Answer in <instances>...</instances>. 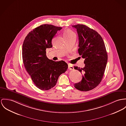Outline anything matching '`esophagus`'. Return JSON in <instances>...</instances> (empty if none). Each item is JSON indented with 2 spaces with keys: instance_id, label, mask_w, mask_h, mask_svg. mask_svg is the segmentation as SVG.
<instances>
[{
  "instance_id": "34e87169",
  "label": "esophagus",
  "mask_w": 126,
  "mask_h": 126,
  "mask_svg": "<svg viewBox=\"0 0 126 126\" xmlns=\"http://www.w3.org/2000/svg\"><path fill=\"white\" fill-rule=\"evenodd\" d=\"M68 68L70 70H73L74 69V68L73 67V65L72 64H68Z\"/></svg>"
}]
</instances>
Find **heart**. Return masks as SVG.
Here are the masks:
<instances>
[{"label": "heart", "mask_w": 126, "mask_h": 126, "mask_svg": "<svg viewBox=\"0 0 126 126\" xmlns=\"http://www.w3.org/2000/svg\"><path fill=\"white\" fill-rule=\"evenodd\" d=\"M74 35H75V33L71 30H68L66 32H65L64 33V36L65 37H70Z\"/></svg>", "instance_id": "1"}]
</instances>
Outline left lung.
I'll return each mask as SVG.
<instances>
[{
	"mask_svg": "<svg viewBox=\"0 0 126 126\" xmlns=\"http://www.w3.org/2000/svg\"><path fill=\"white\" fill-rule=\"evenodd\" d=\"M79 37L78 52L84 58L83 68L74 67L82 74L81 81L74 87L81 91H89L101 82L106 68L107 53L102 37L96 31L83 24L72 26Z\"/></svg>",
	"mask_w": 126,
	"mask_h": 126,
	"instance_id": "left-lung-1",
	"label": "left lung"
}]
</instances>
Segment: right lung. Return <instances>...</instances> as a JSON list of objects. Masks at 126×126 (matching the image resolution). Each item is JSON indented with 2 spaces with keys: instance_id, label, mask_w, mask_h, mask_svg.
<instances>
[{
  "instance_id": "obj_1",
  "label": "right lung",
  "mask_w": 126,
  "mask_h": 126,
  "mask_svg": "<svg viewBox=\"0 0 126 126\" xmlns=\"http://www.w3.org/2000/svg\"><path fill=\"white\" fill-rule=\"evenodd\" d=\"M61 27L43 24L30 32L24 40L22 56L24 67L34 85L42 90L54 87L59 76L66 72L68 64L47 58L46 49L52 47V40Z\"/></svg>"
}]
</instances>
